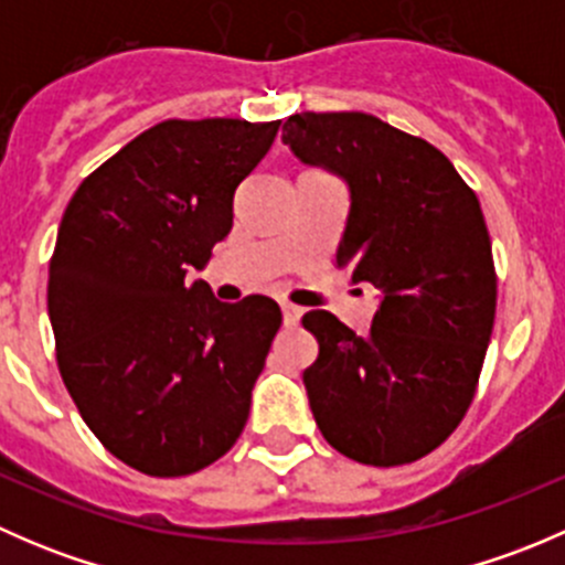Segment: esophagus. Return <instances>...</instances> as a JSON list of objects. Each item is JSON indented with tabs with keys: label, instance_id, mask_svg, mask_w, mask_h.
<instances>
[{
	"label": "esophagus",
	"instance_id": "esophagus-1",
	"mask_svg": "<svg viewBox=\"0 0 565 565\" xmlns=\"http://www.w3.org/2000/svg\"><path fill=\"white\" fill-rule=\"evenodd\" d=\"M281 315H284V324H287V328H295V324L300 322V317H303V309L292 303H281Z\"/></svg>",
	"mask_w": 565,
	"mask_h": 565
}]
</instances>
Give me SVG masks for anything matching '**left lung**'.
<instances>
[{"label":"left lung","mask_w":565,"mask_h":565,"mask_svg":"<svg viewBox=\"0 0 565 565\" xmlns=\"http://www.w3.org/2000/svg\"><path fill=\"white\" fill-rule=\"evenodd\" d=\"M281 141L350 193L335 267L377 289L358 335L328 311L303 372L324 440L374 467L435 451L465 418L494 324L498 278L481 204L429 141L361 111L292 114Z\"/></svg>","instance_id":"8db88e82"}]
</instances>
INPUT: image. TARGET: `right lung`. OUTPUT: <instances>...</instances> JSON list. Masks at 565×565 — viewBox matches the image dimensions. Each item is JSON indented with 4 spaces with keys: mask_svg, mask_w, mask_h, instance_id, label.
Masks as SVG:
<instances>
[{
    "mask_svg": "<svg viewBox=\"0 0 565 565\" xmlns=\"http://www.w3.org/2000/svg\"><path fill=\"white\" fill-rule=\"evenodd\" d=\"M281 122L167 119L78 185L49 267L60 374L93 435L125 465L191 476L248 420L281 309L221 303L202 270L235 221V191Z\"/></svg>",
    "mask_w": 565,
    "mask_h": 565,
    "instance_id": "right-lung-1",
    "label": "right lung"
}]
</instances>
